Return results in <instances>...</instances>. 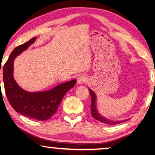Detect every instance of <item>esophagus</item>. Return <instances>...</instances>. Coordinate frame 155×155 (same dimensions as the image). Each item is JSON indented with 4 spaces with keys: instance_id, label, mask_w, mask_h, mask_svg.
Listing matches in <instances>:
<instances>
[{
    "instance_id": "esophagus-1",
    "label": "esophagus",
    "mask_w": 155,
    "mask_h": 155,
    "mask_svg": "<svg viewBox=\"0 0 155 155\" xmlns=\"http://www.w3.org/2000/svg\"><path fill=\"white\" fill-rule=\"evenodd\" d=\"M86 81H87V77L84 75H81L77 78V83L81 85V84H83L84 83H85Z\"/></svg>"
}]
</instances>
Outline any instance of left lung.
I'll return each mask as SVG.
<instances>
[{"label":"left lung","mask_w":155,"mask_h":155,"mask_svg":"<svg viewBox=\"0 0 155 155\" xmlns=\"http://www.w3.org/2000/svg\"><path fill=\"white\" fill-rule=\"evenodd\" d=\"M89 91H90V94L91 96V114L94 119H96V120H98V121L101 122H103L104 124L109 125L117 124H120V123L124 122L129 120L127 119L124 120H118V121H117V120H109L106 118V117L102 116V115L99 114L96 108V96L95 93H94V91L90 90V89H89Z\"/></svg>","instance_id":"obj_1"}]
</instances>
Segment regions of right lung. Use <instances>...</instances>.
I'll list each match as a JSON object with an SVG mask.
<instances>
[{
  "label": "right lung",
  "instance_id": "1",
  "mask_svg": "<svg viewBox=\"0 0 155 155\" xmlns=\"http://www.w3.org/2000/svg\"><path fill=\"white\" fill-rule=\"evenodd\" d=\"M36 38L17 46L12 52L2 70L5 93L10 104L16 112L37 120H46L57 111L63 98L77 83L74 79L59 84L52 90L29 92L21 88L14 78V61L15 57L35 42Z\"/></svg>",
  "mask_w": 155,
  "mask_h": 155
}]
</instances>
